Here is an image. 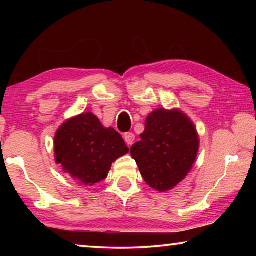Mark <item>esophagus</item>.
I'll use <instances>...</instances> for the list:
<instances>
[{"label": "esophagus", "instance_id": "34e87169", "mask_svg": "<svg viewBox=\"0 0 256 256\" xmlns=\"http://www.w3.org/2000/svg\"><path fill=\"white\" fill-rule=\"evenodd\" d=\"M124 138L126 143H127L128 146H132V143H134V141H135V135L132 134V132H126Z\"/></svg>", "mask_w": 256, "mask_h": 256}]
</instances>
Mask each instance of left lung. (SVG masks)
Wrapping results in <instances>:
<instances>
[{
    "instance_id": "1",
    "label": "left lung",
    "mask_w": 256,
    "mask_h": 256,
    "mask_svg": "<svg viewBox=\"0 0 256 256\" xmlns=\"http://www.w3.org/2000/svg\"><path fill=\"white\" fill-rule=\"evenodd\" d=\"M140 141L130 148L146 183L160 192L176 186L191 170L199 148L194 124L180 110H154Z\"/></svg>"
}]
</instances>
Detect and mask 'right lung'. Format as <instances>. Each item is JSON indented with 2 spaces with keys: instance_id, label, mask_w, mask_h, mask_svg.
<instances>
[{
  "instance_id": "1",
  "label": "right lung",
  "mask_w": 256,
  "mask_h": 256,
  "mask_svg": "<svg viewBox=\"0 0 256 256\" xmlns=\"http://www.w3.org/2000/svg\"><path fill=\"white\" fill-rule=\"evenodd\" d=\"M128 152L122 136L113 128H104L92 113L66 121L54 136L56 162L85 185L104 180L112 163Z\"/></svg>"
}]
</instances>
